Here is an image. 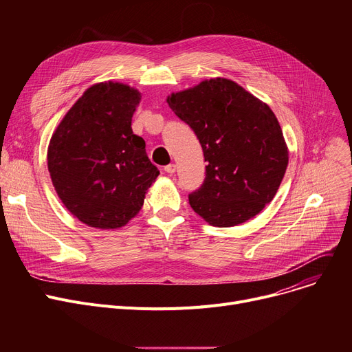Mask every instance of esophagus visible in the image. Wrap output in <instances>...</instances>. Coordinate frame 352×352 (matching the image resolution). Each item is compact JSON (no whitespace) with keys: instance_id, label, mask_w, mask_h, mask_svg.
I'll return each instance as SVG.
<instances>
[{"instance_id":"34e87169","label":"esophagus","mask_w":352,"mask_h":352,"mask_svg":"<svg viewBox=\"0 0 352 352\" xmlns=\"http://www.w3.org/2000/svg\"><path fill=\"white\" fill-rule=\"evenodd\" d=\"M175 170H177V165L175 164H168V165L164 166V171L168 173V174H174Z\"/></svg>"}]
</instances>
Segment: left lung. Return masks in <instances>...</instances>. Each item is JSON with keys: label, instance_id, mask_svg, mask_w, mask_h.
<instances>
[{"label": "left lung", "instance_id": "left-lung-1", "mask_svg": "<svg viewBox=\"0 0 352 352\" xmlns=\"http://www.w3.org/2000/svg\"><path fill=\"white\" fill-rule=\"evenodd\" d=\"M195 133L206 165L191 208L214 227H234L272 201L288 165V146L272 109L227 78H211L166 97Z\"/></svg>", "mask_w": 352, "mask_h": 352}]
</instances>
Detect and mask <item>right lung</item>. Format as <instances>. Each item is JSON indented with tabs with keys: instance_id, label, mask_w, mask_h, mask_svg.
I'll list each match as a JSON object with an SVG mask.
<instances>
[{
	"instance_id": "add662e5",
	"label": "right lung",
	"mask_w": 352,
	"mask_h": 352,
	"mask_svg": "<svg viewBox=\"0 0 352 352\" xmlns=\"http://www.w3.org/2000/svg\"><path fill=\"white\" fill-rule=\"evenodd\" d=\"M141 92L122 82L91 85L55 129L47 161L65 208L88 227H124L144 206L160 171L131 120Z\"/></svg>"
}]
</instances>
